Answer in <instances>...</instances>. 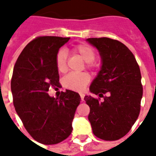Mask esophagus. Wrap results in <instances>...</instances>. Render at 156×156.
I'll return each instance as SVG.
<instances>
[{"mask_svg":"<svg viewBox=\"0 0 156 156\" xmlns=\"http://www.w3.org/2000/svg\"><path fill=\"white\" fill-rule=\"evenodd\" d=\"M84 96L85 95L83 94H80V98H81V100L82 101H83V100H84Z\"/></svg>","mask_w":156,"mask_h":156,"instance_id":"esophagus-1","label":"esophagus"}]
</instances>
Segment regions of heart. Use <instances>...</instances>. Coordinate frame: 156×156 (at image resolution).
<instances>
[{
	"label": "heart",
	"mask_w": 156,
	"mask_h": 156,
	"mask_svg": "<svg viewBox=\"0 0 156 156\" xmlns=\"http://www.w3.org/2000/svg\"><path fill=\"white\" fill-rule=\"evenodd\" d=\"M72 51L78 55L85 62V67L90 70H96L98 68V63L94 61L95 51L93 48L85 43L75 45L72 48ZM55 63L58 72L64 73L67 70V54L64 51L60 50L57 52L55 57ZM90 78L87 73H69L62 80L65 88L74 91H83L88 83Z\"/></svg>",
	"instance_id": "obj_1"
}]
</instances>
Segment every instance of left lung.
Listing matches in <instances>:
<instances>
[{"label":"left lung","instance_id":"8db88e82","mask_svg":"<svg viewBox=\"0 0 156 156\" xmlns=\"http://www.w3.org/2000/svg\"><path fill=\"white\" fill-rule=\"evenodd\" d=\"M87 41L98 49L102 60L101 69L89 88L99 98L84 97L90 108L88 120L95 136L117 140L130 130L140 115L143 95L140 67L119 41L108 37Z\"/></svg>","mask_w":156,"mask_h":156}]
</instances>
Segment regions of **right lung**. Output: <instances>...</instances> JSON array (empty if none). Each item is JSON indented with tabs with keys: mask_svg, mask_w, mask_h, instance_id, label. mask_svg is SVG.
Here are the masks:
<instances>
[{
	"mask_svg": "<svg viewBox=\"0 0 156 156\" xmlns=\"http://www.w3.org/2000/svg\"><path fill=\"white\" fill-rule=\"evenodd\" d=\"M69 37H37L19 55L13 69L11 88L16 112L36 141L55 144L71 134L72 121L80 95L66 90L50 97L49 88L59 86L55 57Z\"/></svg>",
	"mask_w": 156,
	"mask_h": 156,
	"instance_id": "1",
	"label": "right lung"
}]
</instances>
